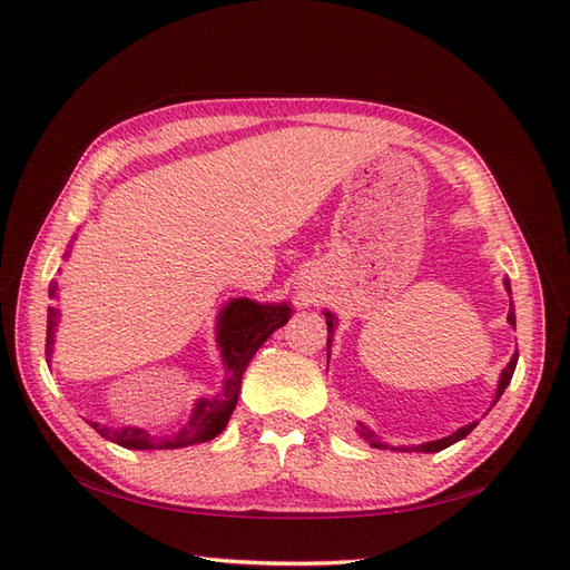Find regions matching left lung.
<instances>
[{
    "label": "left lung",
    "mask_w": 570,
    "mask_h": 570,
    "mask_svg": "<svg viewBox=\"0 0 570 570\" xmlns=\"http://www.w3.org/2000/svg\"><path fill=\"white\" fill-rule=\"evenodd\" d=\"M502 284H505L508 296H512L510 279H502ZM323 315H325V323H327V352H330V345H333V337H335V330H337V315H335V313H330V311H323ZM508 323L514 327V306H512V301H510V311H508ZM327 362H330V354H327ZM514 366H518V352H514V354L510 356L508 366L502 368V372H500L498 389H495V395H493V405L500 401L502 391H505V389L510 386L512 374H514ZM475 425H479V422H469V425L459 428L456 432L442 436V440H432V442L417 444V446H391L389 442H381V436H379L372 428L364 425V422H356V434H360L362 440H364L368 446H376V449H393V452H420V454H432V452H442V449H446V446H452V444L461 442V440H464V436H466Z\"/></svg>",
    "instance_id": "left-lung-1"
}]
</instances>
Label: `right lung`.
<instances>
[{
	"label": "right lung",
	"instance_id": "obj_1",
	"mask_svg": "<svg viewBox=\"0 0 570 570\" xmlns=\"http://www.w3.org/2000/svg\"><path fill=\"white\" fill-rule=\"evenodd\" d=\"M77 237V235H75ZM72 237V240H75ZM72 243L65 249L62 259L70 257ZM58 282H50L48 296L58 301ZM294 315L288 301L282 303H259L255 298H228L223 303L216 317V345L220 352V362L225 368L223 389L216 395H202L196 399L189 420L171 434H150L142 428H109L101 422L87 420L104 440H109L124 449H181L191 444L210 442L218 436L237 405L240 383L247 364L253 362L255 352L272 337L274 330H279ZM60 325V308L48 306V337H46V362L50 366L52 352H56V330Z\"/></svg>",
	"mask_w": 570,
	"mask_h": 570
}]
</instances>
